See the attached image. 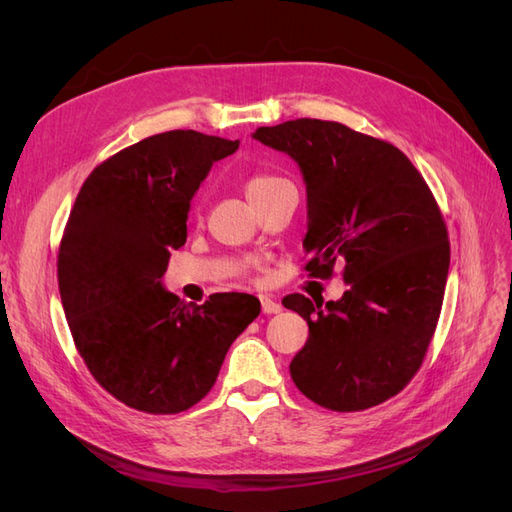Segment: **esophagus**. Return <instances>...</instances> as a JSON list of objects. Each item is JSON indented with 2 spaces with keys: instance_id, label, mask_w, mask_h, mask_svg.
I'll return each instance as SVG.
<instances>
[{
  "instance_id": "esophagus-1",
  "label": "esophagus",
  "mask_w": 512,
  "mask_h": 512,
  "mask_svg": "<svg viewBox=\"0 0 512 512\" xmlns=\"http://www.w3.org/2000/svg\"><path fill=\"white\" fill-rule=\"evenodd\" d=\"M260 307H262V314H280L282 312V305L273 301L271 297H260Z\"/></svg>"
}]
</instances>
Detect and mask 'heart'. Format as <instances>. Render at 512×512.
<instances>
[{
    "instance_id": "obj_1",
    "label": "heart",
    "mask_w": 512,
    "mask_h": 512,
    "mask_svg": "<svg viewBox=\"0 0 512 512\" xmlns=\"http://www.w3.org/2000/svg\"><path fill=\"white\" fill-rule=\"evenodd\" d=\"M280 183H284V179L275 177V175H254L250 181L245 183V194H247V198H254L262 192L275 188V185H280Z\"/></svg>"
}]
</instances>
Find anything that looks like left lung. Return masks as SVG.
Returning <instances> with one entry per match:
<instances>
[{"label": "left lung", "mask_w": 512, "mask_h": 512, "mask_svg": "<svg viewBox=\"0 0 512 512\" xmlns=\"http://www.w3.org/2000/svg\"><path fill=\"white\" fill-rule=\"evenodd\" d=\"M252 136L301 168L305 271L327 280L337 265L348 284L324 307L282 301L309 327L290 376L322 408L378 406L412 380L440 318L451 245L436 198L397 147L344 123L294 119Z\"/></svg>", "instance_id": "left-lung-1"}]
</instances>
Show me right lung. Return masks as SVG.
<instances>
[{
    "instance_id": "obj_1",
    "label": "right lung",
    "mask_w": 512,
    "mask_h": 512,
    "mask_svg": "<svg viewBox=\"0 0 512 512\" xmlns=\"http://www.w3.org/2000/svg\"><path fill=\"white\" fill-rule=\"evenodd\" d=\"M237 149L194 130L162 132L96 166L76 196L57 258L61 303L91 376L134 410L198 404L260 314L252 294L220 292L192 307L162 286L200 183Z\"/></svg>"
}]
</instances>
